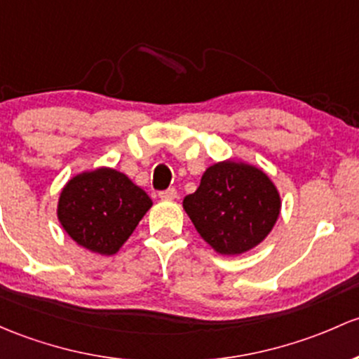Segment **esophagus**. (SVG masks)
<instances>
[{
    "label": "esophagus",
    "instance_id": "1",
    "mask_svg": "<svg viewBox=\"0 0 359 359\" xmlns=\"http://www.w3.org/2000/svg\"><path fill=\"white\" fill-rule=\"evenodd\" d=\"M158 196H160L161 199H175L177 198V191H175V187H170V189H167V191L158 192Z\"/></svg>",
    "mask_w": 359,
    "mask_h": 359
}]
</instances>
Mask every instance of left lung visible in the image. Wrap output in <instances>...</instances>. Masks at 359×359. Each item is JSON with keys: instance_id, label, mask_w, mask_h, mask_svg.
Segmentation results:
<instances>
[{"instance_id": "left-lung-1", "label": "left lung", "mask_w": 359, "mask_h": 359, "mask_svg": "<svg viewBox=\"0 0 359 359\" xmlns=\"http://www.w3.org/2000/svg\"><path fill=\"white\" fill-rule=\"evenodd\" d=\"M199 236L220 255H241L258 246L280 213V196L263 170L222 161L203 173L194 194L184 198Z\"/></svg>"}]
</instances>
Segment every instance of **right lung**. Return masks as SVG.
Returning <instances> with one entry per match:
<instances>
[{"mask_svg":"<svg viewBox=\"0 0 359 359\" xmlns=\"http://www.w3.org/2000/svg\"><path fill=\"white\" fill-rule=\"evenodd\" d=\"M151 205L149 196L126 173L97 168L74 177L63 187L58 220L82 248L115 255Z\"/></svg>","mask_w":359,"mask_h":359,"instance_id":"add662e5","label":"right lung"}]
</instances>
